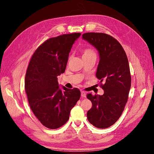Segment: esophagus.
<instances>
[{"mask_svg": "<svg viewBox=\"0 0 154 154\" xmlns=\"http://www.w3.org/2000/svg\"><path fill=\"white\" fill-rule=\"evenodd\" d=\"M81 96H82V97H86V92H85V91H81Z\"/></svg>", "mask_w": 154, "mask_h": 154, "instance_id": "1", "label": "esophagus"}]
</instances>
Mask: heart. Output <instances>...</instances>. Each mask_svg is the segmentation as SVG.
Listing matches in <instances>:
<instances>
[{"mask_svg":"<svg viewBox=\"0 0 154 154\" xmlns=\"http://www.w3.org/2000/svg\"><path fill=\"white\" fill-rule=\"evenodd\" d=\"M82 57H90V56H96V52L91 48H85L83 49L82 51Z\"/></svg>","mask_w":154,"mask_h":154,"instance_id":"1","label":"heart"}]
</instances>
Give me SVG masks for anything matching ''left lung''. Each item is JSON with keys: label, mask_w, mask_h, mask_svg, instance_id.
I'll list each match as a JSON object with an SVG mask.
<instances>
[{"label": "left lung", "mask_w": 154, "mask_h": 154, "mask_svg": "<svg viewBox=\"0 0 154 154\" xmlns=\"http://www.w3.org/2000/svg\"><path fill=\"white\" fill-rule=\"evenodd\" d=\"M82 36L98 51L100 59L96 77L104 91L102 96L87 94L92 104L87 119L94 127L106 128L118 120L128 101L131 87L128 58L122 45L109 35L86 32Z\"/></svg>", "instance_id": "8db88e82"}]
</instances>
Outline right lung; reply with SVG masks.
I'll use <instances>...</instances> for the list:
<instances>
[{
	"label": "right lung",
	"mask_w": 154,
	"mask_h": 154,
	"mask_svg": "<svg viewBox=\"0 0 154 154\" xmlns=\"http://www.w3.org/2000/svg\"><path fill=\"white\" fill-rule=\"evenodd\" d=\"M80 32L45 40L32 54L25 77V91L31 109L40 123L50 129L66 124L81 96L77 88H59L57 76L63 73L69 54Z\"/></svg>",
	"instance_id": "right-lung-1"
}]
</instances>
